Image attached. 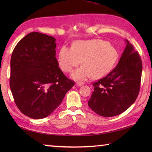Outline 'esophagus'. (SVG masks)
<instances>
[{"label": "esophagus", "instance_id": "obj_1", "mask_svg": "<svg viewBox=\"0 0 152 152\" xmlns=\"http://www.w3.org/2000/svg\"><path fill=\"white\" fill-rule=\"evenodd\" d=\"M83 85V83H82V82H76V86L77 87H80Z\"/></svg>", "mask_w": 152, "mask_h": 152}]
</instances>
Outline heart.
I'll return each mask as SVG.
<instances>
[{"mask_svg": "<svg viewBox=\"0 0 152 152\" xmlns=\"http://www.w3.org/2000/svg\"><path fill=\"white\" fill-rule=\"evenodd\" d=\"M118 59V52L108 42L93 39L77 40L72 48L63 46L59 51L58 61L65 72H72L81 63L83 65L71 76L76 80H85L91 76L101 78L106 76Z\"/></svg>", "mask_w": 152, "mask_h": 152, "instance_id": "1", "label": "heart"}]
</instances>
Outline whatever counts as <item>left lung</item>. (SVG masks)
Returning a JSON list of instances; mask_svg holds the SVG:
<instances>
[{
    "mask_svg": "<svg viewBox=\"0 0 152 152\" xmlns=\"http://www.w3.org/2000/svg\"><path fill=\"white\" fill-rule=\"evenodd\" d=\"M119 63L104 78L95 82L88 106L103 117H113L133 104L140 90L142 64L140 55L129 41Z\"/></svg>",
    "mask_w": 152,
    "mask_h": 152,
    "instance_id": "left-lung-1",
    "label": "left lung"
}]
</instances>
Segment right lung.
Returning a JSON list of instances; mask_svg holds the SVG:
<instances>
[{
  "instance_id": "obj_1",
  "label": "right lung",
  "mask_w": 152,
  "mask_h": 152,
  "mask_svg": "<svg viewBox=\"0 0 152 152\" xmlns=\"http://www.w3.org/2000/svg\"><path fill=\"white\" fill-rule=\"evenodd\" d=\"M56 40L33 32L19 42L12 54L11 91L19 110L31 118L51 114L74 85L59 69Z\"/></svg>"
}]
</instances>
